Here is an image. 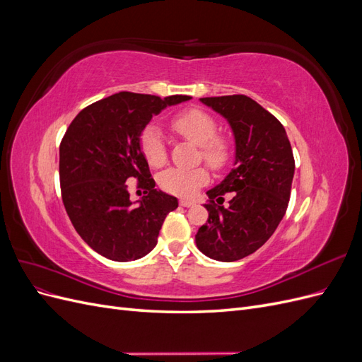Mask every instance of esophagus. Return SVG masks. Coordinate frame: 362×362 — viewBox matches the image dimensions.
<instances>
[{"label": "esophagus", "instance_id": "esophagus-1", "mask_svg": "<svg viewBox=\"0 0 362 362\" xmlns=\"http://www.w3.org/2000/svg\"><path fill=\"white\" fill-rule=\"evenodd\" d=\"M180 204H181L182 206H192V205L194 204V201H192V199H181Z\"/></svg>", "mask_w": 362, "mask_h": 362}]
</instances>
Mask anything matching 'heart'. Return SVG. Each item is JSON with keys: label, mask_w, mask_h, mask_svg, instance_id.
<instances>
[{"label": "heart", "mask_w": 362, "mask_h": 362, "mask_svg": "<svg viewBox=\"0 0 362 362\" xmlns=\"http://www.w3.org/2000/svg\"><path fill=\"white\" fill-rule=\"evenodd\" d=\"M172 129L180 137L199 146V158L214 170L222 169L231 157L229 140L217 134L216 120L198 108L175 115L170 120ZM141 152L152 168H160L168 160L166 144L161 131L149 125L140 137ZM208 181V172L204 168H169L158 175V184L163 190L177 196H192Z\"/></svg>", "instance_id": "obj_1"}]
</instances>
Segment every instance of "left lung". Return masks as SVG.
I'll use <instances>...</instances> for the list:
<instances>
[{
	"mask_svg": "<svg viewBox=\"0 0 362 362\" xmlns=\"http://www.w3.org/2000/svg\"><path fill=\"white\" fill-rule=\"evenodd\" d=\"M226 119L235 154L233 169L206 192L208 221L194 235L208 258L231 262L264 245L287 211L294 158L286 128L246 95L199 100ZM232 201L223 205V194Z\"/></svg>",
	"mask_w": 362,
	"mask_h": 362,
	"instance_id": "left-lung-1",
	"label": "left lung"
}]
</instances>
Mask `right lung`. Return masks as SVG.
I'll return each instance as SVG.
<instances>
[{
    "instance_id": "add662e5",
    "label": "right lung",
    "mask_w": 362,
    "mask_h": 362,
    "mask_svg": "<svg viewBox=\"0 0 362 362\" xmlns=\"http://www.w3.org/2000/svg\"><path fill=\"white\" fill-rule=\"evenodd\" d=\"M192 100L119 92L86 107L60 144V185L66 213L84 242L112 261H134L156 247L166 216L178 199L158 189L141 152L140 137L152 116ZM133 177L146 189L129 199Z\"/></svg>"
}]
</instances>
